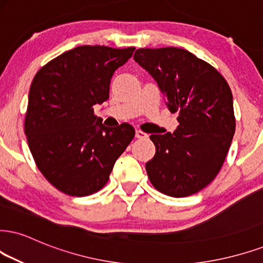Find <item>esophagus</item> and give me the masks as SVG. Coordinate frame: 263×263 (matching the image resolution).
Listing matches in <instances>:
<instances>
[{
	"label": "esophagus",
	"mask_w": 263,
	"mask_h": 263,
	"mask_svg": "<svg viewBox=\"0 0 263 263\" xmlns=\"http://www.w3.org/2000/svg\"><path fill=\"white\" fill-rule=\"evenodd\" d=\"M147 137V134H145L144 132H141V130H137L135 132V138H138V139H144V138H146Z\"/></svg>",
	"instance_id": "1"
}]
</instances>
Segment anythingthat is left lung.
<instances>
[{"label":"left lung","mask_w":263,"mask_h":263,"mask_svg":"<svg viewBox=\"0 0 263 263\" xmlns=\"http://www.w3.org/2000/svg\"><path fill=\"white\" fill-rule=\"evenodd\" d=\"M135 62L156 80L172 113L173 134H152L156 154L146 163L158 191L185 197L209 185L221 170L235 132L233 95L221 73L178 47L139 48Z\"/></svg>","instance_id":"obj_1"}]
</instances>
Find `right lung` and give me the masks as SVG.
<instances>
[{"instance_id": "right-lung-1", "label": "right lung", "mask_w": 263, "mask_h": 263, "mask_svg": "<svg viewBox=\"0 0 263 263\" xmlns=\"http://www.w3.org/2000/svg\"><path fill=\"white\" fill-rule=\"evenodd\" d=\"M135 47L78 46L50 61L32 79L24 132L35 163L70 196L102 189L135 135L128 123L107 128L93 106L109 97L116 69Z\"/></svg>"}]
</instances>
